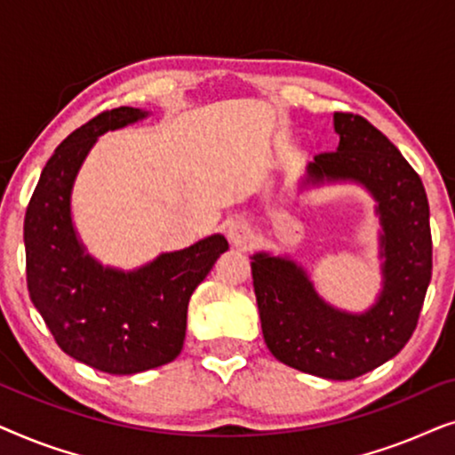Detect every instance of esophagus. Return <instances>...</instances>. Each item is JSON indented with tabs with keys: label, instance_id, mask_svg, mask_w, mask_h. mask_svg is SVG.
<instances>
[{
	"label": "esophagus",
	"instance_id": "esophagus-1",
	"mask_svg": "<svg viewBox=\"0 0 455 455\" xmlns=\"http://www.w3.org/2000/svg\"><path fill=\"white\" fill-rule=\"evenodd\" d=\"M228 238L234 246H246L248 242H252V229L248 228V223L235 220L228 223Z\"/></svg>",
	"mask_w": 455,
	"mask_h": 455
}]
</instances>
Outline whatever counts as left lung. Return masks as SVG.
I'll use <instances>...</instances> for the list:
<instances>
[{
	"label": "left lung",
	"instance_id": "left-lung-1",
	"mask_svg": "<svg viewBox=\"0 0 455 455\" xmlns=\"http://www.w3.org/2000/svg\"><path fill=\"white\" fill-rule=\"evenodd\" d=\"M338 151L316 155L302 186L354 182L377 203L383 288L364 313L335 308L288 257L252 254L265 344L279 363L347 381L394 358L412 338L433 271L425 186L387 136L354 114H333Z\"/></svg>",
	"mask_w": 455,
	"mask_h": 455
}]
</instances>
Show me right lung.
<instances>
[{
  "mask_svg": "<svg viewBox=\"0 0 455 455\" xmlns=\"http://www.w3.org/2000/svg\"><path fill=\"white\" fill-rule=\"evenodd\" d=\"M147 116L117 108L74 130L43 167L24 217L30 300L61 350L109 375L157 369L182 352L192 291L228 251L213 234L122 271L103 267L78 240L70 201L80 165L97 136Z\"/></svg>",
  "mask_w": 455,
  "mask_h": 455,
  "instance_id": "1",
  "label": "right lung"
}]
</instances>
